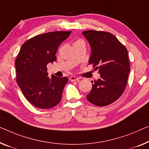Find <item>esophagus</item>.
<instances>
[{
    "instance_id": "obj_1",
    "label": "esophagus",
    "mask_w": 149,
    "mask_h": 149,
    "mask_svg": "<svg viewBox=\"0 0 149 149\" xmlns=\"http://www.w3.org/2000/svg\"><path fill=\"white\" fill-rule=\"evenodd\" d=\"M70 79L72 81H77V80H78L79 79V78L77 77H76V76H71L70 77Z\"/></svg>"
}]
</instances>
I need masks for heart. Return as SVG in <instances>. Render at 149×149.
<instances>
[{
	"label": "heart",
	"mask_w": 149,
	"mask_h": 149,
	"mask_svg": "<svg viewBox=\"0 0 149 149\" xmlns=\"http://www.w3.org/2000/svg\"><path fill=\"white\" fill-rule=\"evenodd\" d=\"M79 41H81V40H77V41H76L75 42V43H77V42H79Z\"/></svg>",
	"instance_id": "heart-1"
}]
</instances>
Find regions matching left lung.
Returning a JSON list of instances; mask_svg holds the SVG:
<instances>
[{"label": "left lung", "instance_id": "left-lung-1", "mask_svg": "<svg viewBox=\"0 0 149 149\" xmlns=\"http://www.w3.org/2000/svg\"><path fill=\"white\" fill-rule=\"evenodd\" d=\"M82 34L92 49L89 64H92L100 74V78L92 84L87 99L97 106L109 105L125 90L130 72L128 51L110 33L88 30Z\"/></svg>", "mask_w": 149, "mask_h": 149}]
</instances>
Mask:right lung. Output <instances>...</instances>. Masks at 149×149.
<instances>
[{"instance_id": "1", "label": "right lung", "mask_w": 149, "mask_h": 149, "mask_svg": "<svg viewBox=\"0 0 149 149\" xmlns=\"http://www.w3.org/2000/svg\"><path fill=\"white\" fill-rule=\"evenodd\" d=\"M71 31H54L35 36L21 46L15 61L17 82L26 99L35 107L49 109L59 103L66 77L48 76L47 65L56 61L57 51Z\"/></svg>"}]
</instances>
